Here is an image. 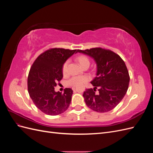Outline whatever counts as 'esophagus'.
Instances as JSON below:
<instances>
[{"label":"esophagus","instance_id":"obj_1","mask_svg":"<svg viewBox=\"0 0 153 153\" xmlns=\"http://www.w3.org/2000/svg\"><path fill=\"white\" fill-rule=\"evenodd\" d=\"M72 89H73V91H75V87H72Z\"/></svg>","mask_w":153,"mask_h":153}]
</instances>
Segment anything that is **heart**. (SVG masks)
<instances>
[{
	"label": "heart",
	"instance_id": "heart-1",
	"mask_svg": "<svg viewBox=\"0 0 153 153\" xmlns=\"http://www.w3.org/2000/svg\"><path fill=\"white\" fill-rule=\"evenodd\" d=\"M77 61L79 62V64L83 68L85 66L89 65L90 64V61L89 58L86 57L85 55H80L77 57ZM69 64V60H67L62 65V73L63 74H66L68 71V66ZM89 80V77L87 76H73L71 78L68 80L67 85L69 86H73V87H77L79 86L84 83L87 82Z\"/></svg>",
	"mask_w": 153,
	"mask_h": 153
}]
</instances>
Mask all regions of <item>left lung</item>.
Wrapping results in <instances>:
<instances>
[{"instance_id": "8db88e82", "label": "left lung", "mask_w": 153, "mask_h": 153, "mask_svg": "<svg viewBox=\"0 0 153 153\" xmlns=\"http://www.w3.org/2000/svg\"><path fill=\"white\" fill-rule=\"evenodd\" d=\"M78 52L93 58L97 65L96 76L91 82L94 87L83 94L85 104L97 112H109L121 102L128 89L129 75L125 62L117 53L102 48Z\"/></svg>"}]
</instances>
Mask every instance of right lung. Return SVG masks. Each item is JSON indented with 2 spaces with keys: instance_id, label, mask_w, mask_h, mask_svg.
Listing matches in <instances>:
<instances>
[{
  "instance_id": "1",
  "label": "right lung",
  "mask_w": 153,
  "mask_h": 153,
  "mask_svg": "<svg viewBox=\"0 0 153 153\" xmlns=\"http://www.w3.org/2000/svg\"><path fill=\"white\" fill-rule=\"evenodd\" d=\"M76 52V50L51 48L40 54L32 65L27 79L28 92L36 107L45 114H61L70 105L71 88H66L64 93L54 89L63 77V64Z\"/></svg>"
}]
</instances>
